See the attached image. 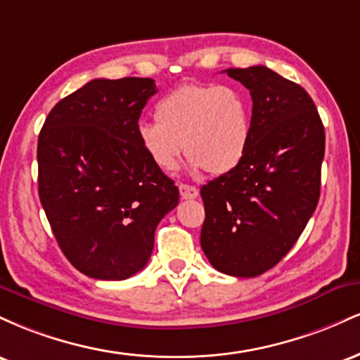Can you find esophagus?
<instances>
[{"label":"esophagus","mask_w":360,"mask_h":360,"mask_svg":"<svg viewBox=\"0 0 360 360\" xmlns=\"http://www.w3.org/2000/svg\"><path fill=\"white\" fill-rule=\"evenodd\" d=\"M179 193L183 200H194V198H198V194H200L198 188L189 184H179Z\"/></svg>","instance_id":"34e87169"}]
</instances>
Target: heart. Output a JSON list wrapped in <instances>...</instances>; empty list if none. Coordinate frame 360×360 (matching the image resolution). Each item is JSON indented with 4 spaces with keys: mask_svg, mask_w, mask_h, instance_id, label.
<instances>
[{
    "mask_svg": "<svg viewBox=\"0 0 360 360\" xmlns=\"http://www.w3.org/2000/svg\"><path fill=\"white\" fill-rule=\"evenodd\" d=\"M155 122H140L139 146L162 172L188 154L189 171L226 174L242 164L252 140L249 94L232 84H184L160 98Z\"/></svg>",
    "mask_w": 360,
    "mask_h": 360,
    "instance_id": "heart-1",
    "label": "heart"
}]
</instances>
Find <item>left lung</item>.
I'll return each mask as SVG.
<instances>
[{
  "label": "left lung",
  "instance_id": "left-lung-1",
  "mask_svg": "<svg viewBox=\"0 0 360 360\" xmlns=\"http://www.w3.org/2000/svg\"><path fill=\"white\" fill-rule=\"evenodd\" d=\"M252 96V140L235 171L201 188V249L223 274L255 278L291 250L320 198L325 128L309 94L266 65L226 69Z\"/></svg>",
  "mask_w": 360,
  "mask_h": 360
}]
</instances>
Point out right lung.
<instances>
[{
  "label": "right lung",
  "instance_id": "1",
  "mask_svg": "<svg viewBox=\"0 0 360 360\" xmlns=\"http://www.w3.org/2000/svg\"><path fill=\"white\" fill-rule=\"evenodd\" d=\"M150 77L93 79L51 110L39 135V196L60 250L82 274L122 281L146 267L174 181L139 146Z\"/></svg>",
  "mask_w": 360,
  "mask_h": 360
}]
</instances>
